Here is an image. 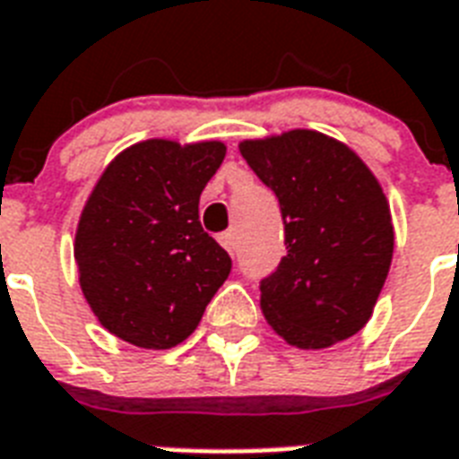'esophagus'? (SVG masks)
<instances>
[{
    "instance_id": "1",
    "label": "esophagus",
    "mask_w": 459,
    "mask_h": 459,
    "mask_svg": "<svg viewBox=\"0 0 459 459\" xmlns=\"http://www.w3.org/2000/svg\"><path fill=\"white\" fill-rule=\"evenodd\" d=\"M220 244H222L230 254H234V251H237V232H234V230H227V232L220 234Z\"/></svg>"
}]
</instances>
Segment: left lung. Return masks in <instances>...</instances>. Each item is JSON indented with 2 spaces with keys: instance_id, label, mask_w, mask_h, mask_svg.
<instances>
[{
  "instance_id": "obj_1",
  "label": "left lung",
  "mask_w": 459,
  "mask_h": 459,
  "mask_svg": "<svg viewBox=\"0 0 459 459\" xmlns=\"http://www.w3.org/2000/svg\"><path fill=\"white\" fill-rule=\"evenodd\" d=\"M239 151L285 222L287 255L261 280L265 321L301 350L347 340L374 314L393 261L381 184L357 152L318 131L244 141Z\"/></svg>"
}]
</instances>
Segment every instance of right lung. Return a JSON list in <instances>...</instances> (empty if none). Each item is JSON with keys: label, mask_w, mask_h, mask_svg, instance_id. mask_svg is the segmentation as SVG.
I'll list each match as a JSON object with an SVG mask.
<instances>
[{"label": "right lung", "mask_w": 459, "mask_h": 459, "mask_svg": "<svg viewBox=\"0 0 459 459\" xmlns=\"http://www.w3.org/2000/svg\"><path fill=\"white\" fill-rule=\"evenodd\" d=\"M225 143L151 138L119 152L78 220L74 255L85 301L124 342L169 350L201 323L232 258L198 220Z\"/></svg>", "instance_id": "1"}]
</instances>
